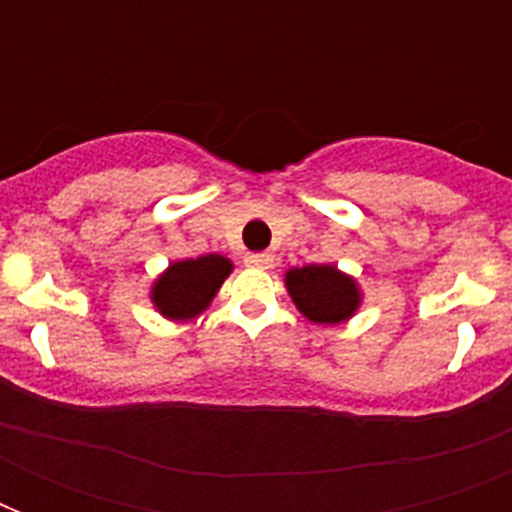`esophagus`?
Segmentation results:
<instances>
[{
    "mask_svg": "<svg viewBox=\"0 0 512 512\" xmlns=\"http://www.w3.org/2000/svg\"><path fill=\"white\" fill-rule=\"evenodd\" d=\"M244 263H247L249 268H260V271H265V268H271L273 265V255H268V252H255V255L244 257Z\"/></svg>",
    "mask_w": 512,
    "mask_h": 512,
    "instance_id": "obj_1",
    "label": "esophagus"
}]
</instances>
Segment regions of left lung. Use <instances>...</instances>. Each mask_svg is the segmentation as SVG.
Segmentation results:
<instances>
[{"label": "left lung", "mask_w": 512, "mask_h": 512, "mask_svg": "<svg viewBox=\"0 0 512 512\" xmlns=\"http://www.w3.org/2000/svg\"><path fill=\"white\" fill-rule=\"evenodd\" d=\"M287 292L313 324H342L361 305V289L335 265H303L287 271Z\"/></svg>", "instance_id": "left-lung-1"}]
</instances>
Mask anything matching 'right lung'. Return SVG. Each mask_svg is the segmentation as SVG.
Returning <instances> with one entry per match:
<instances>
[{"mask_svg": "<svg viewBox=\"0 0 512 512\" xmlns=\"http://www.w3.org/2000/svg\"><path fill=\"white\" fill-rule=\"evenodd\" d=\"M233 271V263L223 255H201L196 260H177L154 281L151 303L172 321L196 319L217 295V289Z\"/></svg>", "mask_w": 512, "mask_h": 512, "instance_id": "obj_1", "label": "right lung"}]
</instances>
